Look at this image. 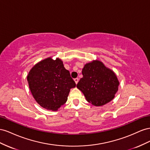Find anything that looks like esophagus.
<instances>
[{
    "instance_id": "34e87169",
    "label": "esophagus",
    "mask_w": 150,
    "mask_h": 150,
    "mask_svg": "<svg viewBox=\"0 0 150 150\" xmlns=\"http://www.w3.org/2000/svg\"><path fill=\"white\" fill-rule=\"evenodd\" d=\"M74 81L76 84H77V83L79 82V79L78 78H76V79H74Z\"/></svg>"
}]
</instances>
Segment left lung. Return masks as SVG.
Returning <instances> with one entry per match:
<instances>
[{"label": "left lung", "instance_id": "obj_1", "mask_svg": "<svg viewBox=\"0 0 150 150\" xmlns=\"http://www.w3.org/2000/svg\"><path fill=\"white\" fill-rule=\"evenodd\" d=\"M82 75L76 87L88 102L95 106H102L114 99L119 82L114 71L103 62L96 59L86 63Z\"/></svg>", "mask_w": 150, "mask_h": 150}]
</instances>
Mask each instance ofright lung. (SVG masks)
Wrapping results in <instances>:
<instances>
[{"mask_svg":"<svg viewBox=\"0 0 150 150\" xmlns=\"http://www.w3.org/2000/svg\"><path fill=\"white\" fill-rule=\"evenodd\" d=\"M27 80L37 103L53 111L66 103L70 89L76 85L62 59H53L51 57L34 65L28 73Z\"/></svg>","mask_w":150,"mask_h":150,"instance_id":"right-lung-1","label":"right lung"}]
</instances>
